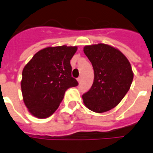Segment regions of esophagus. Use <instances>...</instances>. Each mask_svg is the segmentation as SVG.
<instances>
[{
  "instance_id": "34e87169",
  "label": "esophagus",
  "mask_w": 153,
  "mask_h": 153,
  "mask_svg": "<svg viewBox=\"0 0 153 153\" xmlns=\"http://www.w3.org/2000/svg\"><path fill=\"white\" fill-rule=\"evenodd\" d=\"M77 81H78V83H80L81 77H78V78H77Z\"/></svg>"
}]
</instances>
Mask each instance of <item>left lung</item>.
Segmentation results:
<instances>
[{"mask_svg": "<svg viewBox=\"0 0 153 153\" xmlns=\"http://www.w3.org/2000/svg\"><path fill=\"white\" fill-rule=\"evenodd\" d=\"M83 52L94 70L91 88L82 96L83 103L95 113L109 111L130 88L133 79L130 63L120 50L108 44L85 46Z\"/></svg>", "mask_w": 153, "mask_h": 153, "instance_id": "obj_1", "label": "left lung"}]
</instances>
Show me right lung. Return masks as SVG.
Listing matches in <instances>:
<instances>
[{"instance_id": "obj_1", "label": "right lung", "mask_w": 153, "mask_h": 153, "mask_svg": "<svg viewBox=\"0 0 153 153\" xmlns=\"http://www.w3.org/2000/svg\"><path fill=\"white\" fill-rule=\"evenodd\" d=\"M77 47H48L25 65L21 82L23 100L33 117L45 119L56 111L66 90L78 85L71 76L70 60Z\"/></svg>"}]
</instances>
